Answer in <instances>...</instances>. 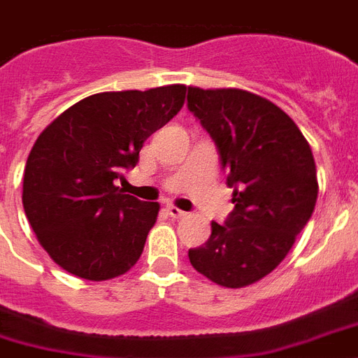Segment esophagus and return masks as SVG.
<instances>
[{"label":"esophagus","mask_w":358,"mask_h":358,"mask_svg":"<svg viewBox=\"0 0 358 358\" xmlns=\"http://www.w3.org/2000/svg\"><path fill=\"white\" fill-rule=\"evenodd\" d=\"M167 213L173 219H182V217H185V215H187L184 210H180V208H176V206H167Z\"/></svg>","instance_id":"esophagus-1"}]
</instances>
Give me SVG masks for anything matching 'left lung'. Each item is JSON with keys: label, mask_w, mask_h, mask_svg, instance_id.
I'll return each instance as SVG.
<instances>
[{"label": "left lung", "mask_w": 358, "mask_h": 358, "mask_svg": "<svg viewBox=\"0 0 358 358\" xmlns=\"http://www.w3.org/2000/svg\"><path fill=\"white\" fill-rule=\"evenodd\" d=\"M187 109L213 139L234 189L224 224L189 249L196 271L224 288L271 273L312 217L317 199L314 156L295 122L266 98L239 89L187 87Z\"/></svg>", "instance_id": "left-lung-1"}]
</instances>
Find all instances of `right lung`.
I'll return each instance as SVG.
<instances>
[{
  "instance_id": "1",
  "label": "right lung",
  "mask_w": 358,
  "mask_h": 358,
  "mask_svg": "<svg viewBox=\"0 0 358 358\" xmlns=\"http://www.w3.org/2000/svg\"><path fill=\"white\" fill-rule=\"evenodd\" d=\"M185 85L92 94L48 126L24 171L25 215L52 260L87 280H108L139 260L159 204L115 185L156 129L178 113Z\"/></svg>"
}]
</instances>
